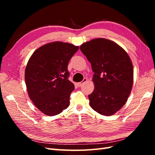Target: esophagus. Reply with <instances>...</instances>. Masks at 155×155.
I'll list each match as a JSON object with an SVG mask.
<instances>
[{
    "mask_svg": "<svg viewBox=\"0 0 155 155\" xmlns=\"http://www.w3.org/2000/svg\"><path fill=\"white\" fill-rule=\"evenodd\" d=\"M87 81V79L86 78H84V79H83V81H82L81 82H79V83H76V85H77L78 87H81V85H82V84H83V83L86 82Z\"/></svg>",
    "mask_w": 155,
    "mask_h": 155,
    "instance_id": "esophagus-1",
    "label": "esophagus"
}]
</instances>
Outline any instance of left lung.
Segmentation results:
<instances>
[{
  "label": "left lung",
  "mask_w": 155,
  "mask_h": 155,
  "mask_svg": "<svg viewBox=\"0 0 155 155\" xmlns=\"http://www.w3.org/2000/svg\"><path fill=\"white\" fill-rule=\"evenodd\" d=\"M80 50L94 73L90 106L102 115L114 114L125 104L132 89L133 67L129 56L118 44L103 38L86 42Z\"/></svg>",
  "instance_id": "left-lung-1"
}]
</instances>
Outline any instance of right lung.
<instances>
[{"label": "right lung", "instance_id": "add662e5", "mask_svg": "<svg viewBox=\"0 0 155 155\" xmlns=\"http://www.w3.org/2000/svg\"><path fill=\"white\" fill-rule=\"evenodd\" d=\"M79 47L56 41L41 46L31 55L25 70V82L30 100L48 116L66 109L74 90L68 80V64Z\"/></svg>", "mask_w": 155, "mask_h": 155}]
</instances>
